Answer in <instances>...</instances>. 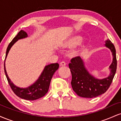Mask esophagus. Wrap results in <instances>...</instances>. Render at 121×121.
<instances>
[{
    "instance_id": "esophagus-1",
    "label": "esophagus",
    "mask_w": 121,
    "mask_h": 121,
    "mask_svg": "<svg viewBox=\"0 0 121 121\" xmlns=\"http://www.w3.org/2000/svg\"><path fill=\"white\" fill-rule=\"evenodd\" d=\"M60 66H65L66 65V63L64 61H61L60 63Z\"/></svg>"
}]
</instances>
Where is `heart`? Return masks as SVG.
I'll return each instance as SVG.
<instances>
[{
  "label": "heart",
  "mask_w": 121,
  "mask_h": 121,
  "mask_svg": "<svg viewBox=\"0 0 121 121\" xmlns=\"http://www.w3.org/2000/svg\"><path fill=\"white\" fill-rule=\"evenodd\" d=\"M82 41L83 38L81 36H74L61 41L60 45L62 48H72L80 45Z\"/></svg>",
  "instance_id": "b5f03b06"
}]
</instances>
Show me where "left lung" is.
Segmentation results:
<instances>
[{
	"label": "left lung",
	"mask_w": 121,
	"mask_h": 121,
	"mask_svg": "<svg viewBox=\"0 0 121 121\" xmlns=\"http://www.w3.org/2000/svg\"><path fill=\"white\" fill-rule=\"evenodd\" d=\"M105 46L110 49L113 57V61L109 66L110 74L106 78L99 80L90 74L80 57H76L70 60L69 68L72 76L71 85L73 90L78 96L89 98L97 97L106 92L112 84L117 65L116 51L110 40L105 41Z\"/></svg>",
	"instance_id": "left-lung-1"
}]
</instances>
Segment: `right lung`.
Segmentation results:
<instances>
[{"label":"right lung","mask_w":121,"mask_h":121,"mask_svg":"<svg viewBox=\"0 0 121 121\" xmlns=\"http://www.w3.org/2000/svg\"><path fill=\"white\" fill-rule=\"evenodd\" d=\"M28 36L27 34L23 30H21L17 35L15 36L11 42L9 44L7 48L6 54H5V58L4 60V69L5 76L11 88L12 91L14 92L17 96L21 98L26 99V100L34 101L39 98L43 97L45 95V94L48 92L49 89L50 82L52 79L53 74L55 72L59 69V65L58 63L51 64L45 66L44 70L39 78L34 84L30 85V86L26 87V88H20L16 86H15L13 83L11 81L10 79L8 77L5 66V60L7 56L9 51L10 50L12 45L15 44L18 40L21 39L26 38Z\"/></svg>","instance_id":"right-lung-1"}]
</instances>
